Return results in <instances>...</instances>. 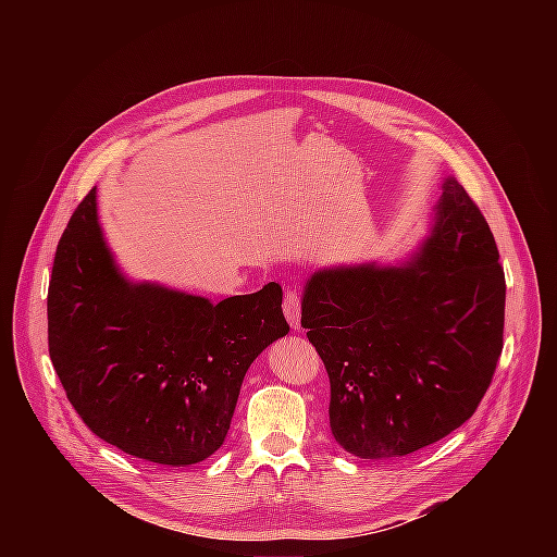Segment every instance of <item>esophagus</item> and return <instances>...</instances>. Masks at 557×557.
Returning a JSON list of instances; mask_svg holds the SVG:
<instances>
[{
	"label": "esophagus",
	"instance_id": "1",
	"mask_svg": "<svg viewBox=\"0 0 557 557\" xmlns=\"http://www.w3.org/2000/svg\"><path fill=\"white\" fill-rule=\"evenodd\" d=\"M284 314H286V322L290 324L293 331H299V320H301V301H299V293L297 290H286L284 295Z\"/></svg>",
	"mask_w": 557,
	"mask_h": 557
}]
</instances>
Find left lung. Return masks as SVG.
Wrapping results in <instances>:
<instances>
[{
  "label": "left lung",
  "mask_w": 557,
  "mask_h": 557,
  "mask_svg": "<svg viewBox=\"0 0 557 557\" xmlns=\"http://www.w3.org/2000/svg\"><path fill=\"white\" fill-rule=\"evenodd\" d=\"M430 233L394 264L314 271L301 326L331 376V430L352 456H408L460 428L485 396L505 329L490 224L447 176Z\"/></svg>",
  "instance_id": "left-lung-1"
}]
</instances>
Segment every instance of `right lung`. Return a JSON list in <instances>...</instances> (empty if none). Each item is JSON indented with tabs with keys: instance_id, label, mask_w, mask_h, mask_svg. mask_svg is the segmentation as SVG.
<instances>
[{
	"instance_id": "obj_1",
	"label": "right lung",
	"mask_w": 557,
	"mask_h": 557,
	"mask_svg": "<svg viewBox=\"0 0 557 557\" xmlns=\"http://www.w3.org/2000/svg\"><path fill=\"white\" fill-rule=\"evenodd\" d=\"M288 333L282 288L218 304L134 282L99 224L97 187L61 235L48 288V348L84 423L121 451L170 467L226 438L249 366Z\"/></svg>"
}]
</instances>
